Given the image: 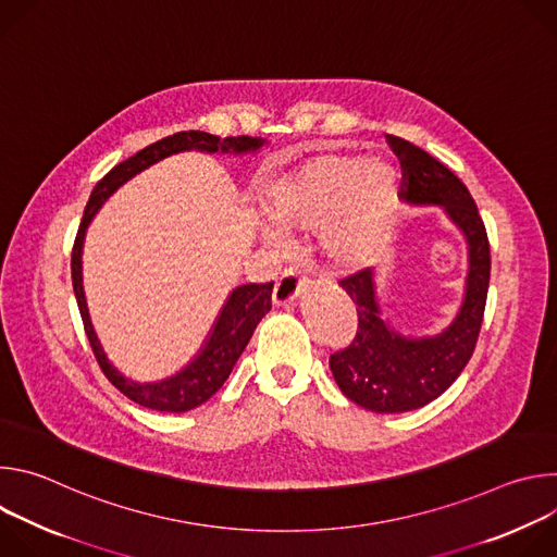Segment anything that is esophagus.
<instances>
[{
  "label": "esophagus",
  "instance_id": "obj_1",
  "mask_svg": "<svg viewBox=\"0 0 557 557\" xmlns=\"http://www.w3.org/2000/svg\"><path fill=\"white\" fill-rule=\"evenodd\" d=\"M306 286H308V280L304 275H299L293 269L284 271V275L280 277V282L273 288V304H277V306L293 304L306 290Z\"/></svg>",
  "mask_w": 557,
  "mask_h": 557
}]
</instances>
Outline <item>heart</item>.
Listing matches in <instances>:
<instances>
[{
  "label": "heart",
  "instance_id": "heart-1",
  "mask_svg": "<svg viewBox=\"0 0 557 557\" xmlns=\"http://www.w3.org/2000/svg\"><path fill=\"white\" fill-rule=\"evenodd\" d=\"M273 231L323 228L322 247L342 269L370 264L385 247L399 205V174L361 153H317L260 191Z\"/></svg>",
  "mask_w": 557,
  "mask_h": 557
}]
</instances>
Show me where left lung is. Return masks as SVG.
<instances>
[{"mask_svg": "<svg viewBox=\"0 0 557 557\" xmlns=\"http://www.w3.org/2000/svg\"><path fill=\"white\" fill-rule=\"evenodd\" d=\"M385 140L404 168V205L438 207L467 247L460 306L434 335H406L389 324L374 269L339 282L357 306L359 331L346 350L331 357L335 383L352 404L370 412L401 414L434 401L471 359L485 314L492 260L485 224L467 187L421 147L389 134Z\"/></svg>", "mask_w": 557, "mask_h": 557, "instance_id": "left-lung-1", "label": "left lung"}]
</instances>
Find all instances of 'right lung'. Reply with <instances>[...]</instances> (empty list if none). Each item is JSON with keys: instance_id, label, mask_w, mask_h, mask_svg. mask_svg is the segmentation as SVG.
Wrapping results in <instances>:
<instances>
[{"instance_id": "obj_1", "label": "right lung", "mask_w": 557, "mask_h": 557, "mask_svg": "<svg viewBox=\"0 0 557 557\" xmlns=\"http://www.w3.org/2000/svg\"><path fill=\"white\" fill-rule=\"evenodd\" d=\"M269 140L253 138V136H211L207 132H178L174 136H168L158 140L138 153L129 156L127 161L116 165L110 174H106L97 187L90 194L88 207L84 211L82 226H78L74 249H72V288L78 304V312H82L84 329L90 339L92 352L103 370V374L112 381L116 389H121L129 401L156 410V412H187L205 401L222 387V383L228 379L233 366L245 352L249 339L253 337L256 326L260 324L262 317L271 310V295H273V282L271 284H243L233 288L213 326L209 329L200 350L194 355V359L183 366L178 372L158 379V381H136L125 376L106 355L97 331L90 320V310L86 301L84 290V243L86 233L99 209L106 205V200L116 194L125 183H129L140 172L149 170L151 165L165 161L170 156L183 153V151H200V153H218V156H231L243 158L258 153Z\"/></svg>"}]
</instances>
